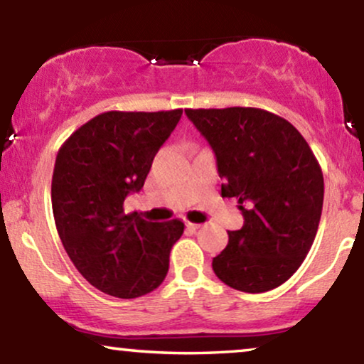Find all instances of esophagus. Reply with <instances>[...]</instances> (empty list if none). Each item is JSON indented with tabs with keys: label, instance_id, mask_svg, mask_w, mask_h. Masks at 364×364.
Masks as SVG:
<instances>
[{
	"label": "esophagus",
	"instance_id": "esophagus-1",
	"mask_svg": "<svg viewBox=\"0 0 364 364\" xmlns=\"http://www.w3.org/2000/svg\"><path fill=\"white\" fill-rule=\"evenodd\" d=\"M186 228L191 229V231H196V229L202 228V224H196V223H186Z\"/></svg>",
	"mask_w": 364,
	"mask_h": 364
}]
</instances>
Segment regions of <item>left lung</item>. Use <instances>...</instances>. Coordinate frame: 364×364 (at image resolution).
I'll return each instance as SVG.
<instances>
[{"label":"left lung","mask_w":364,"mask_h":364,"mask_svg":"<svg viewBox=\"0 0 364 364\" xmlns=\"http://www.w3.org/2000/svg\"><path fill=\"white\" fill-rule=\"evenodd\" d=\"M217 157L223 196L245 217L212 260L217 277L243 292L279 287L299 269L318 231L323 173L287 119L258 107L185 109Z\"/></svg>","instance_id":"obj_1"}]
</instances>
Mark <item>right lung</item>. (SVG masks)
Returning a JSON list of instances; mask_svg holds the SVG:
<instances>
[{"label":"right lung","mask_w":364,"mask_h":364,"mask_svg":"<svg viewBox=\"0 0 364 364\" xmlns=\"http://www.w3.org/2000/svg\"><path fill=\"white\" fill-rule=\"evenodd\" d=\"M181 114L183 109L102 112L58 150L51 183L58 235L78 272L106 294L139 298L168 275L171 248L185 223H150L124 214L123 203L141 190Z\"/></svg>","instance_id":"add662e5"}]
</instances>
